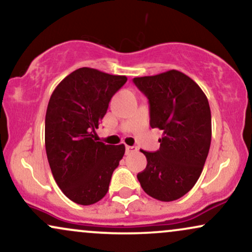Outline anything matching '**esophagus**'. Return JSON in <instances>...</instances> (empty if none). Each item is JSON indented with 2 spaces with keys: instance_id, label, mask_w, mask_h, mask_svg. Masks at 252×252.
Here are the masks:
<instances>
[{
  "instance_id": "obj_1",
  "label": "esophagus",
  "mask_w": 252,
  "mask_h": 252,
  "mask_svg": "<svg viewBox=\"0 0 252 252\" xmlns=\"http://www.w3.org/2000/svg\"><path fill=\"white\" fill-rule=\"evenodd\" d=\"M136 151H137V148L136 147H130V145H126V155H129V154H134V153H136Z\"/></svg>"
}]
</instances>
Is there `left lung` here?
<instances>
[{"mask_svg":"<svg viewBox=\"0 0 252 252\" xmlns=\"http://www.w3.org/2000/svg\"><path fill=\"white\" fill-rule=\"evenodd\" d=\"M132 81L149 99L150 126L163 131L158 150H142L148 163L137 178L153 198L175 201L192 189L207 160L211 143L208 98L195 81L178 70Z\"/></svg>","mask_w":252,"mask_h":252,"instance_id":"obj_1","label":"left lung"}]
</instances>
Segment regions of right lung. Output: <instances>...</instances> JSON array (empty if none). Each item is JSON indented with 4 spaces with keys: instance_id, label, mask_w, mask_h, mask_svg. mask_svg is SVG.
Here are the masks:
<instances>
[{
    "instance_id": "obj_1",
    "label": "right lung",
    "mask_w": 252,
    "mask_h": 252,
    "mask_svg": "<svg viewBox=\"0 0 252 252\" xmlns=\"http://www.w3.org/2000/svg\"><path fill=\"white\" fill-rule=\"evenodd\" d=\"M126 78L80 68L60 82L45 114V151L51 172L72 202L90 205L107 195L111 176L126 151L95 139L111 97Z\"/></svg>"
}]
</instances>
